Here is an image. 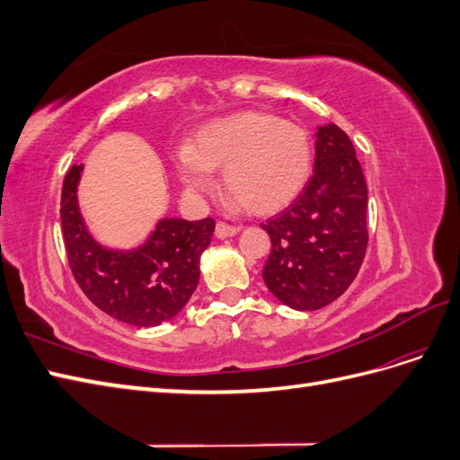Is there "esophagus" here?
Segmentation results:
<instances>
[{"instance_id":"34e87169","label":"esophagus","mask_w":460,"mask_h":460,"mask_svg":"<svg viewBox=\"0 0 460 460\" xmlns=\"http://www.w3.org/2000/svg\"><path fill=\"white\" fill-rule=\"evenodd\" d=\"M240 232L238 226H232V225H226V222H218V225L215 226V234L217 238H230V235H235Z\"/></svg>"}]
</instances>
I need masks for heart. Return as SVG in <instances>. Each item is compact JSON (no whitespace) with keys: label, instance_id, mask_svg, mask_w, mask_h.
Here are the masks:
<instances>
[{"label":"heart","instance_id":"heart-1","mask_svg":"<svg viewBox=\"0 0 460 460\" xmlns=\"http://www.w3.org/2000/svg\"><path fill=\"white\" fill-rule=\"evenodd\" d=\"M309 134L270 113L218 119L203 127L176 155L180 180L193 191H211V171H222L230 198L252 215H274L294 201L311 174Z\"/></svg>","mask_w":460,"mask_h":460}]
</instances>
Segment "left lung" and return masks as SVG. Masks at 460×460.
<instances>
[{"label": "left lung", "instance_id": "left-lung-1", "mask_svg": "<svg viewBox=\"0 0 460 460\" xmlns=\"http://www.w3.org/2000/svg\"><path fill=\"white\" fill-rule=\"evenodd\" d=\"M314 172L286 211L261 225L272 252L262 278L296 311H316L351 286L363 264L368 190L355 147L340 127L316 132Z\"/></svg>", "mask_w": 460, "mask_h": 460}]
</instances>
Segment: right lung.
Segmentation results:
<instances>
[{
  "instance_id": "1",
  "label": "right lung",
  "mask_w": 460,
  "mask_h": 460,
  "mask_svg": "<svg viewBox=\"0 0 460 460\" xmlns=\"http://www.w3.org/2000/svg\"><path fill=\"white\" fill-rule=\"evenodd\" d=\"M82 164L65 174L61 226L68 267L84 296L109 316L132 326H159L186 307L199 282V259L215 220L163 218L144 245L120 252L97 243L82 220L76 188Z\"/></svg>"
}]
</instances>
